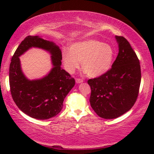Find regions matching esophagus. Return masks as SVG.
Returning a JSON list of instances; mask_svg holds the SVG:
<instances>
[{
  "mask_svg": "<svg viewBox=\"0 0 154 154\" xmlns=\"http://www.w3.org/2000/svg\"><path fill=\"white\" fill-rule=\"evenodd\" d=\"M75 82H76V83H83V81L81 79H75Z\"/></svg>",
  "mask_w": 154,
  "mask_h": 154,
  "instance_id": "34e87169",
  "label": "esophagus"
}]
</instances>
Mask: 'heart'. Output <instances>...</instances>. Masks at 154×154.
<instances>
[{"mask_svg": "<svg viewBox=\"0 0 154 154\" xmlns=\"http://www.w3.org/2000/svg\"><path fill=\"white\" fill-rule=\"evenodd\" d=\"M114 57V50L111 46L97 40H87L73 44L70 50L63 53L65 68L73 73L80 67L88 76L99 77L110 69Z\"/></svg>", "mask_w": 154, "mask_h": 154, "instance_id": "obj_1", "label": "heart"}]
</instances>
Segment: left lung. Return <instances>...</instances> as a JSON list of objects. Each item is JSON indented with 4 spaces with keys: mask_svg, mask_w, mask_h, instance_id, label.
Instances as JSON below:
<instances>
[{
    "mask_svg": "<svg viewBox=\"0 0 154 154\" xmlns=\"http://www.w3.org/2000/svg\"><path fill=\"white\" fill-rule=\"evenodd\" d=\"M119 54L111 68L100 76L89 79L90 102L97 114L105 119L121 116L133 106L141 83L140 61L129 42L116 35Z\"/></svg>",
    "mask_w": 154,
    "mask_h": 154,
    "instance_id": "left-lung-1",
    "label": "left lung"
}]
</instances>
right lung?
<instances>
[{
  "label": "right lung",
  "mask_w": 154,
  "mask_h": 154,
  "mask_svg": "<svg viewBox=\"0 0 154 154\" xmlns=\"http://www.w3.org/2000/svg\"><path fill=\"white\" fill-rule=\"evenodd\" d=\"M31 47L49 51L53 69L42 79L31 81L22 72L19 57ZM62 59L59 46L38 35H29L18 46L10 65L9 82L12 97L25 114L46 120L55 116L62 110L64 98L75 85L74 79L61 67Z\"/></svg>",
  "instance_id": "obj_1"
}]
</instances>
